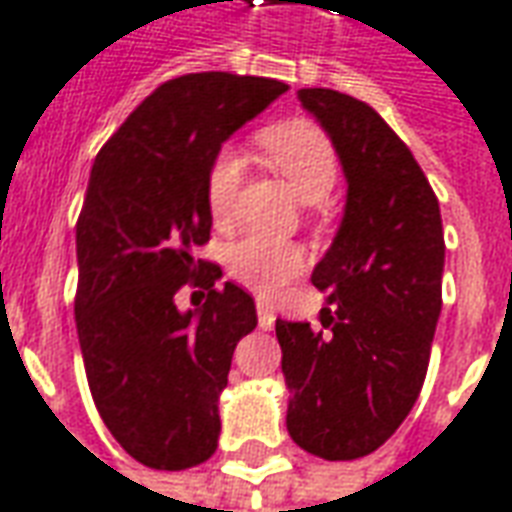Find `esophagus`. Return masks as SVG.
<instances>
[{"label":"esophagus","instance_id":"obj_1","mask_svg":"<svg viewBox=\"0 0 512 512\" xmlns=\"http://www.w3.org/2000/svg\"><path fill=\"white\" fill-rule=\"evenodd\" d=\"M256 315H259V326L262 329H273L276 326V312H273V306L267 301H256Z\"/></svg>","mask_w":512,"mask_h":512}]
</instances>
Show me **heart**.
Here are the masks:
<instances>
[{
  "mask_svg": "<svg viewBox=\"0 0 512 512\" xmlns=\"http://www.w3.org/2000/svg\"><path fill=\"white\" fill-rule=\"evenodd\" d=\"M264 153L301 203H320L337 183V153L329 136L309 122H287L264 133ZM242 178V153L222 147L206 178V206L211 220L222 225L234 206ZM303 267V253L290 242L264 236H242L228 248V270L256 290H276Z\"/></svg>",
  "mask_w": 512,
  "mask_h": 512,
  "instance_id": "b5f03b06",
  "label": "heart"
}]
</instances>
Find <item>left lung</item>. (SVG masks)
<instances>
[{
  "label": "left lung",
  "instance_id": "1",
  "mask_svg": "<svg viewBox=\"0 0 512 512\" xmlns=\"http://www.w3.org/2000/svg\"><path fill=\"white\" fill-rule=\"evenodd\" d=\"M298 100L326 130L348 189L340 228L312 270L326 292V331L276 320L287 429L315 457L357 460L396 432L424 387L443 222L410 147L370 105L331 88H301Z\"/></svg>",
  "mask_w": 512,
  "mask_h": 512
}]
</instances>
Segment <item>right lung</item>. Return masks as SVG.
Instances as JSON below:
<instances>
[{
  "label": "right lung",
  "instance_id": "1",
  "mask_svg": "<svg viewBox=\"0 0 512 512\" xmlns=\"http://www.w3.org/2000/svg\"><path fill=\"white\" fill-rule=\"evenodd\" d=\"M287 88L231 72L175 77L91 167L77 220L74 323L102 421L147 468L183 471L217 449L231 357L259 320L242 287L214 290L217 264L196 272L206 262L195 250L211 234L206 178L222 144ZM189 277L212 292L183 313L174 295Z\"/></svg>",
  "mask_w": 512,
  "mask_h": 512
}]
</instances>
